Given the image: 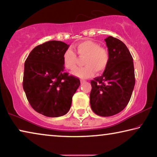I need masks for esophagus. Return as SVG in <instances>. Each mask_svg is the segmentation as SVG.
I'll use <instances>...</instances> for the list:
<instances>
[{
    "mask_svg": "<svg viewBox=\"0 0 157 157\" xmlns=\"http://www.w3.org/2000/svg\"><path fill=\"white\" fill-rule=\"evenodd\" d=\"M85 82H86L85 80H81V83H82H82H84Z\"/></svg>",
    "mask_w": 157,
    "mask_h": 157,
    "instance_id": "34e87169",
    "label": "esophagus"
}]
</instances>
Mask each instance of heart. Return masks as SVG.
Instances as JSON below:
<instances>
[{
	"mask_svg": "<svg viewBox=\"0 0 157 157\" xmlns=\"http://www.w3.org/2000/svg\"><path fill=\"white\" fill-rule=\"evenodd\" d=\"M73 51L78 55L83 58L84 64L86 66L77 69L73 74L79 78L85 79L92 77L95 71L101 72L106 69L109 61V54L106 49L100 47L98 43L91 40L82 41L73 47ZM76 54L71 49L64 53L63 64L65 68L73 71L76 68Z\"/></svg>",
	"mask_w": 157,
	"mask_h": 157,
	"instance_id": "obj_1",
	"label": "heart"
}]
</instances>
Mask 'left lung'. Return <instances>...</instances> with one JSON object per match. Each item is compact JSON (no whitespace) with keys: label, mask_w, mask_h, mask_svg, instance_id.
Segmentation results:
<instances>
[{"label":"left lung","mask_w":157,"mask_h":157,"mask_svg":"<svg viewBox=\"0 0 157 157\" xmlns=\"http://www.w3.org/2000/svg\"><path fill=\"white\" fill-rule=\"evenodd\" d=\"M109 61L101 76L90 81V104L96 115H115L129 102L135 87L133 59L123 42L112 36L105 39Z\"/></svg>","instance_id":"obj_1"}]
</instances>
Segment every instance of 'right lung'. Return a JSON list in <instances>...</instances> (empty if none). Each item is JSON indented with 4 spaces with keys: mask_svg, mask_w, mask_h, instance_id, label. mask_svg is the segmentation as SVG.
Returning <instances> with one entry per match:
<instances>
[{
    "mask_svg": "<svg viewBox=\"0 0 157 157\" xmlns=\"http://www.w3.org/2000/svg\"><path fill=\"white\" fill-rule=\"evenodd\" d=\"M69 44L51 40L36 47L25 62L22 86L30 105L49 117L68 113L79 79L64 71L63 55Z\"/></svg>",
    "mask_w": 157,
    "mask_h": 157,
    "instance_id": "right-lung-1",
    "label": "right lung"
}]
</instances>
